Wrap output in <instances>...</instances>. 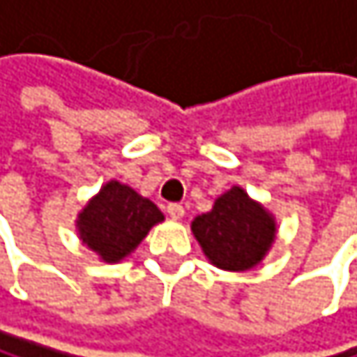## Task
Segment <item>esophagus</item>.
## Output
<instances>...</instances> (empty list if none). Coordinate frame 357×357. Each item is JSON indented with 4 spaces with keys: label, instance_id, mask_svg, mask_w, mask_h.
<instances>
[{
    "label": "esophagus",
    "instance_id": "esophagus-1",
    "mask_svg": "<svg viewBox=\"0 0 357 357\" xmlns=\"http://www.w3.org/2000/svg\"><path fill=\"white\" fill-rule=\"evenodd\" d=\"M167 214L175 220H180L184 216V205L182 203H169L167 205Z\"/></svg>",
    "mask_w": 357,
    "mask_h": 357
}]
</instances>
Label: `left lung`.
<instances>
[{"mask_svg": "<svg viewBox=\"0 0 357 357\" xmlns=\"http://www.w3.org/2000/svg\"><path fill=\"white\" fill-rule=\"evenodd\" d=\"M192 233L208 259L222 270H250L274 242L272 216L248 195L233 186L216 199L214 210L192 222Z\"/></svg>", "mask_w": 357, "mask_h": 357, "instance_id": "8db88e82", "label": "left lung"}]
</instances>
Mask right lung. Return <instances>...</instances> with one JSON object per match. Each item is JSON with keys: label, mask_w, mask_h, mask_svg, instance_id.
Here are the masks:
<instances>
[{"label": "right lung", "mask_w": 357, "mask_h": 357, "mask_svg": "<svg viewBox=\"0 0 357 357\" xmlns=\"http://www.w3.org/2000/svg\"><path fill=\"white\" fill-rule=\"evenodd\" d=\"M165 216L156 205L139 197L130 186L109 182L79 214L83 242L105 261H119L132 252L147 231Z\"/></svg>", "instance_id": "obj_1"}]
</instances>
